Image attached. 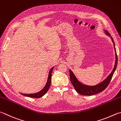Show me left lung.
Masks as SVG:
<instances>
[{
	"instance_id": "1",
	"label": "left lung",
	"mask_w": 121,
	"mask_h": 121,
	"mask_svg": "<svg viewBox=\"0 0 121 121\" xmlns=\"http://www.w3.org/2000/svg\"><path fill=\"white\" fill-rule=\"evenodd\" d=\"M106 34L108 35L109 36H111L108 32L105 30ZM112 39V41H113V44L114 48H115V56H116V61L115 66H114V69L112 71V72H111V74L108 76L106 79H105L104 82L100 83L99 84L97 85L94 86H86L84 85H82L80 82H79L78 80L77 79L75 76H74L73 73H72L71 70H69V73H70V80H71V83L73 85L74 89H76L77 92H78L79 94H81L82 95H86V96H91L95 95L96 94H98L100 92H102L106 88V87L108 86L109 82H110L112 78V77L113 76V74L114 72L115 71V69L116 67H117V53H116V51L115 47V44H114V41L113 40V39L111 37Z\"/></svg>"
}]
</instances>
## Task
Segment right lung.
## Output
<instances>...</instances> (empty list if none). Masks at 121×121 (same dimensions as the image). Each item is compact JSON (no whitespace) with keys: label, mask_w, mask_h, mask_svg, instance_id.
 <instances>
[{"label":"right lung","mask_w":121,"mask_h":121,"mask_svg":"<svg viewBox=\"0 0 121 121\" xmlns=\"http://www.w3.org/2000/svg\"><path fill=\"white\" fill-rule=\"evenodd\" d=\"M53 67H52L51 70H50L49 72V77H48V82L46 83L45 86L44 87V88L41 91H39V93H37L35 94H22L23 95L27 96V97H32V98H40L42 96H43L44 95L47 93V92L48 91V90H49V88L50 87V85H51V75H52V70L53 69Z\"/></svg>","instance_id":"1"}]
</instances>
